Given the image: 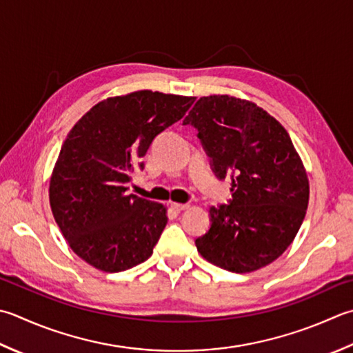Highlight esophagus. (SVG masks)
Returning a JSON list of instances; mask_svg holds the SVG:
<instances>
[{"label":"esophagus","instance_id":"1","mask_svg":"<svg viewBox=\"0 0 353 353\" xmlns=\"http://www.w3.org/2000/svg\"><path fill=\"white\" fill-rule=\"evenodd\" d=\"M170 206H171V210H174V211H177V212H181V211H185V210L190 208V205H186V203H177V202H171Z\"/></svg>","mask_w":353,"mask_h":353}]
</instances>
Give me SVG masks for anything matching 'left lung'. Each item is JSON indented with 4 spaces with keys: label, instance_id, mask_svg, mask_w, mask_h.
<instances>
[{
    "label": "left lung",
    "instance_id": "8db88e82",
    "mask_svg": "<svg viewBox=\"0 0 353 353\" xmlns=\"http://www.w3.org/2000/svg\"><path fill=\"white\" fill-rule=\"evenodd\" d=\"M183 123L197 128L217 177L232 179L230 205L211 206L197 251L237 274L272 263L294 241L309 203L307 172L286 128L257 103L230 94L200 98Z\"/></svg>",
    "mask_w": 353,
    "mask_h": 353
}]
</instances>
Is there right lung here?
<instances>
[{"label": "right lung", "instance_id": "1", "mask_svg": "<svg viewBox=\"0 0 353 353\" xmlns=\"http://www.w3.org/2000/svg\"><path fill=\"white\" fill-rule=\"evenodd\" d=\"M194 96L139 90L96 103L74 123L50 176L53 217L72 251L103 272L142 263L168 222L167 206L127 194L151 142Z\"/></svg>", "mask_w": 353, "mask_h": 353}]
</instances>
